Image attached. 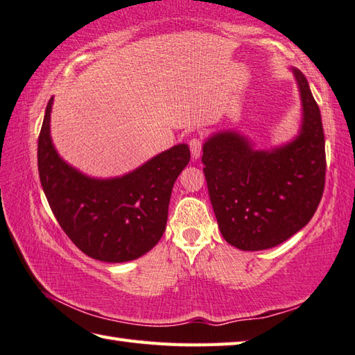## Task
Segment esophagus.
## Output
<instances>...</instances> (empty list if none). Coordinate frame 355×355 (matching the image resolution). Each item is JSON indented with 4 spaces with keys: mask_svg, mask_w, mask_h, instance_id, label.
Masks as SVG:
<instances>
[{
    "mask_svg": "<svg viewBox=\"0 0 355 355\" xmlns=\"http://www.w3.org/2000/svg\"><path fill=\"white\" fill-rule=\"evenodd\" d=\"M189 148H191L192 158L197 159L201 155V148H203V141H201L200 138H192V140L189 141Z\"/></svg>",
    "mask_w": 355,
    "mask_h": 355,
    "instance_id": "esophagus-1",
    "label": "esophagus"
}]
</instances>
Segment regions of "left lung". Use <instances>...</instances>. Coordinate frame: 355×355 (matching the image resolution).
Here are the masks:
<instances>
[{
  "mask_svg": "<svg viewBox=\"0 0 355 355\" xmlns=\"http://www.w3.org/2000/svg\"><path fill=\"white\" fill-rule=\"evenodd\" d=\"M302 124L293 140L269 150L237 130H220L203 144L205 177L220 232L241 251H263L309 223L324 187L326 155L320 109L304 75L293 69Z\"/></svg>",
  "mask_w": 355,
  "mask_h": 355,
  "instance_id": "1",
  "label": "left lung"
}]
</instances>
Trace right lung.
Returning <instances> with one entry per match:
<instances>
[{"label": "right lung", "mask_w": 355, "mask_h": 355, "mask_svg": "<svg viewBox=\"0 0 355 355\" xmlns=\"http://www.w3.org/2000/svg\"><path fill=\"white\" fill-rule=\"evenodd\" d=\"M53 96L38 137V172L49 206L73 245L106 263L135 260L162 239L173 183L191 159L175 144L121 177L94 178L66 163L51 137Z\"/></svg>", "instance_id": "add662e5"}]
</instances>
